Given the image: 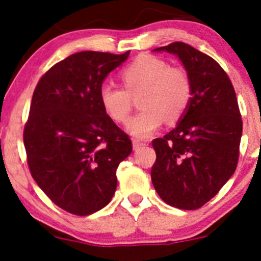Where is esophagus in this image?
Masks as SVG:
<instances>
[{
  "instance_id": "1",
  "label": "esophagus",
  "mask_w": 261,
  "mask_h": 261,
  "mask_svg": "<svg viewBox=\"0 0 261 261\" xmlns=\"http://www.w3.org/2000/svg\"><path fill=\"white\" fill-rule=\"evenodd\" d=\"M145 145H146V143H144V141L139 140V139H133V147H134V150L139 149V147H141V146H145Z\"/></svg>"
}]
</instances>
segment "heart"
I'll return each mask as SVG.
<instances>
[{
  "mask_svg": "<svg viewBox=\"0 0 261 261\" xmlns=\"http://www.w3.org/2000/svg\"><path fill=\"white\" fill-rule=\"evenodd\" d=\"M125 89L106 83L99 89L102 109L115 122H125L133 110L131 96L141 92L139 105L143 110L126 125L136 138L154 134L164 120L174 122L191 101L192 83L188 73L170 67L167 60L144 54L136 58L121 73Z\"/></svg>",
  "mask_w": 261,
  "mask_h": 261,
  "instance_id": "heart-1",
  "label": "heart"
}]
</instances>
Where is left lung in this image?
Wrapping results in <instances>:
<instances>
[{
	"label": "left lung",
	"instance_id": "obj_1",
	"mask_svg": "<svg viewBox=\"0 0 261 261\" xmlns=\"http://www.w3.org/2000/svg\"><path fill=\"white\" fill-rule=\"evenodd\" d=\"M152 51L175 55L192 83V96L177 126L155 139L151 181L160 198L180 210H197L233 174L243 120L230 78L215 59L186 43Z\"/></svg>",
	"mask_w": 261,
	"mask_h": 261
}]
</instances>
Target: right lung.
<instances>
[{
  "label": "right lung",
  "mask_w": 261,
  "mask_h": 261,
  "mask_svg": "<svg viewBox=\"0 0 261 261\" xmlns=\"http://www.w3.org/2000/svg\"><path fill=\"white\" fill-rule=\"evenodd\" d=\"M128 54L75 53L50 68L34 91L23 130L29 169L44 193L73 215L110 203L116 169L133 151L99 102L103 81Z\"/></svg>",
  "instance_id": "obj_1"
}]
</instances>
